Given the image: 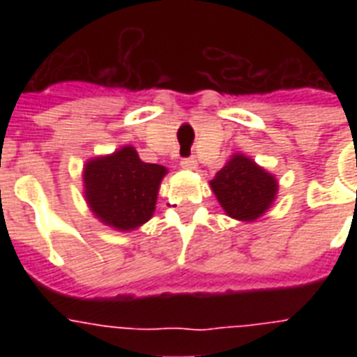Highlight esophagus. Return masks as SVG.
<instances>
[{"label":"esophagus","mask_w":357,"mask_h":357,"mask_svg":"<svg viewBox=\"0 0 357 357\" xmlns=\"http://www.w3.org/2000/svg\"><path fill=\"white\" fill-rule=\"evenodd\" d=\"M179 165H181L183 168H189V170H192V168L198 167V161H196V157L190 155V157H183Z\"/></svg>","instance_id":"esophagus-1"}]
</instances>
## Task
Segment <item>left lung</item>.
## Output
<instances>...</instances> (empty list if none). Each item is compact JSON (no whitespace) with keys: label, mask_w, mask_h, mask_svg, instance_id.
Returning a JSON list of instances; mask_svg holds the SVG:
<instances>
[{"label":"left lung","mask_w":357,"mask_h":357,"mask_svg":"<svg viewBox=\"0 0 357 357\" xmlns=\"http://www.w3.org/2000/svg\"><path fill=\"white\" fill-rule=\"evenodd\" d=\"M220 206L231 218L255 220L276 198V179L252 159L234 155L209 181Z\"/></svg>","instance_id":"1"}]
</instances>
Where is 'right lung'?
<instances>
[{
    "mask_svg": "<svg viewBox=\"0 0 357 357\" xmlns=\"http://www.w3.org/2000/svg\"><path fill=\"white\" fill-rule=\"evenodd\" d=\"M167 168L140 161L131 146L100 157L85 168V196L102 222L133 229L150 220Z\"/></svg>",
    "mask_w": 357,
    "mask_h": 357,
    "instance_id": "obj_1",
    "label": "right lung"
}]
</instances>
